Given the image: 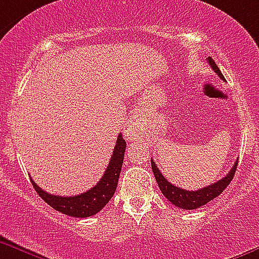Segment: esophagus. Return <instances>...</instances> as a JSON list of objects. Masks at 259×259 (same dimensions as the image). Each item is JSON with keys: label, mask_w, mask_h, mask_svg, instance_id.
<instances>
[{"label": "esophagus", "mask_w": 259, "mask_h": 259, "mask_svg": "<svg viewBox=\"0 0 259 259\" xmlns=\"http://www.w3.org/2000/svg\"><path fill=\"white\" fill-rule=\"evenodd\" d=\"M144 116L142 115L141 112L138 111H135L130 115L129 122H127V126L125 129V135H126V138L129 139H135L138 138L139 134L143 129L142 127L144 126Z\"/></svg>", "instance_id": "esophagus-1"}]
</instances>
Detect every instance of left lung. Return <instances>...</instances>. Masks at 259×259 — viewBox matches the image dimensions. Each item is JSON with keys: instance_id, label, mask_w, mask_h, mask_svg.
I'll return each instance as SVG.
<instances>
[{"instance_id": "obj_1", "label": "left lung", "mask_w": 259, "mask_h": 259, "mask_svg": "<svg viewBox=\"0 0 259 259\" xmlns=\"http://www.w3.org/2000/svg\"><path fill=\"white\" fill-rule=\"evenodd\" d=\"M206 60H208L209 66L211 67V69L225 81V77H223V74L221 73L220 68H218V66L215 64V62H214L210 57ZM151 166H152V171L153 174H155L156 182H157V185L158 187H160V190H161L162 195H164L171 204L176 205L177 208L186 209V210H192V209H197L200 208V206H202V205L208 204L209 201L215 199L217 196H220L221 193L225 191V188L230 185V182L234 179L235 171H236L237 167V161L235 162L232 169L228 171L227 176L223 177L222 179H220V181L213 183V185H209L206 186V187L200 188V190L197 191H187L171 185V183L167 182V179L162 176L161 171L157 169L155 161H153V158H151Z\"/></svg>"}]
</instances>
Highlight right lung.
Segmentation results:
<instances>
[{"mask_svg":"<svg viewBox=\"0 0 259 259\" xmlns=\"http://www.w3.org/2000/svg\"><path fill=\"white\" fill-rule=\"evenodd\" d=\"M125 148H126V142L122 138V135L118 134L112 157L109 160V164L104 171L103 177L94 187L81 193V195L57 196V195L45 192L31 179L32 185H33L36 192L38 193V196L44 201L48 202L51 208H54L55 210L67 214V215L76 217V218L92 217L97 214L98 211H101L115 195L121 167H122V162H124Z\"/></svg>","mask_w":259,"mask_h":259,"instance_id":"obj_1","label":"right lung"}]
</instances>
